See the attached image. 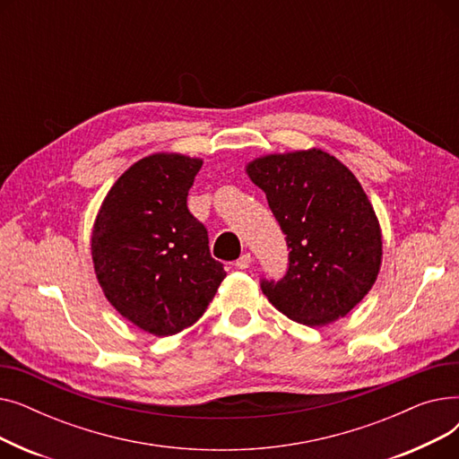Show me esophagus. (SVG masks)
I'll use <instances>...</instances> for the list:
<instances>
[{
	"label": "esophagus",
	"instance_id": "esophagus-1",
	"mask_svg": "<svg viewBox=\"0 0 459 459\" xmlns=\"http://www.w3.org/2000/svg\"><path fill=\"white\" fill-rule=\"evenodd\" d=\"M251 255L249 253H246V255H242V256H239L238 260H236V268L238 270H247L249 268V264H251Z\"/></svg>",
	"mask_w": 459,
	"mask_h": 459
}]
</instances>
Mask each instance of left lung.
I'll return each mask as SVG.
<instances>
[{"mask_svg":"<svg viewBox=\"0 0 459 459\" xmlns=\"http://www.w3.org/2000/svg\"><path fill=\"white\" fill-rule=\"evenodd\" d=\"M246 173L266 193L290 249L286 275L262 281V292L303 325L344 318L370 292L383 256L379 221L363 186L320 149L260 156Z\"/></svg>","mask_w":459,"mask_h":459,"instance_id":"obj_1","label":"left lung"}]
</instances>
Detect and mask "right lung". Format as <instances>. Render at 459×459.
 <instances>
[{"instance_id":"add662e5","label":"right lung","mask_w":459,"mask_h":459,"mask_svg":"<svg viewBox=\"0 0 459 459\" xmlns=\"http://www.w3.org/2000/svg\"><path fill=\"white\" fill-rule=\"evenodd\" d=\"M201 158L156 152L117 178L91 234L94 273L120 316L156 336L195 324L227 277L187 210Z\"/></svg>"}]
</instances>
